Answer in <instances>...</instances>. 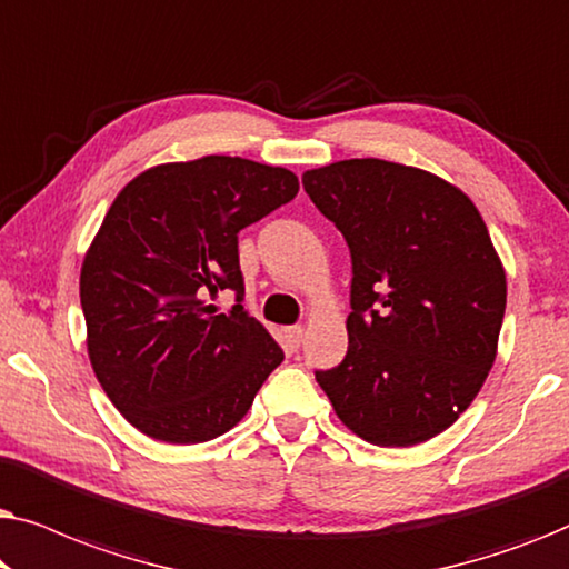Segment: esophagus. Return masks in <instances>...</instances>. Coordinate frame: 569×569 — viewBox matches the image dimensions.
Here are the masks:
<instances>
[{
    "instance_id": "obj_1",
    "label": "esophagus",
    "mask_w": 569,
    "mask_h": 569,
    "mask_svg": "<svg viewBox=\"0 0 569 569\" xmlns=\"http://www.w3.org/2000/svg\"><path fill=\"white\" fill-rule=\"evenodd\" d=\"M302 333H306V329H302V326H290V329H284L287 345H290L292 349H298L302 345Z\"/></svg>"
}]
</instances>
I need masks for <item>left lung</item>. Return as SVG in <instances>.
Wrapping results in <instances>:
<instances>
[{"label": "left lung", "mask_w": 569, "mask_h": 569, "mask_svg": "<svg viewBox=\"0 0 569 569\" xmlns=\"http://www.w3.org/2000/svg\"><path fill=\"white\" fill-rule=\"evenodd\" d=\"M302 186L352 253L347 357L318 386L372 446L435 438L485 386L508 302L479 209L446 178L378 158L306 170Z\"/></svg>", "instance_id": "left-lung-1"}]
</instances>
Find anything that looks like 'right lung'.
Here are the masks:
<instances>
[{
  "label": "right lung",
  "instance_id": "add662e5",
  "mask_svg": "<svg viewBox=\"0 0 569 569\" xmlns=\"http://www.w3.org/2000/svg\"><path fill=\"white\" fill-rule=\"evenodd\" d=\"M287 168L207 154L123 186L84 253L80 300L98 383L147 438L193 446L236 427L284 360L243 298L238 232L295 199Z\"/></svg>",
  "mask_w": 569,
  "mask_h": 569
}]
</instances>
